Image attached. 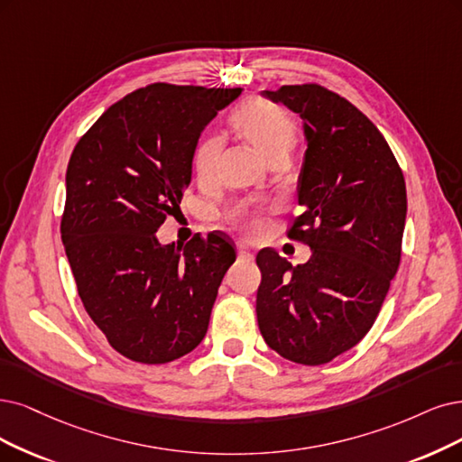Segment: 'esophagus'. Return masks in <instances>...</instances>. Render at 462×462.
<instances>
[{"mask_svg":"<svg viewBox=\"0 0 462 462\" xmlns=\"http://www.w3.org/2000/svg\"><path fill=\"white\" fill-rule=\"evenodd\" d=\"M237 259H242V261H253V253H251L249 249H245V247H240V249H237Z\"/></svg>","mask_w":462,"mask_h":462,"instance_id":"obj_1","label":"esophagus"}]
</instances>
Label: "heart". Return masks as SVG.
<instances>
[{
	"label": "heart",
	"mask_w": 462,
	"mask_h": 462,
	"mask_svg": "<svg viewBox=\"0 0 462 462\" xmlns=\"http://www.w3.org/2000/svg\"><path fill=\"white\" fill-rule=\"evenodd\" d=\"M228 122L242 139L257 150L266 162L287 158L297 143V127L285 116V112L266 98H251L237 106ZM222 143L218 136H205L194 150L192 167L198 182L209 184L215 177L217 162L220 156ZM230 218L245 230L259 226V218L253 217L245 208H237L230 213Z\"/></svg>",
	"instance_id": "heart-1"
}]
</instances>
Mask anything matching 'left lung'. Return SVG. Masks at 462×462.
I'll return each instance as SVG.
<instances>
[{
	"label": "left lung",
	"instance_id": "8db88e82",
	"mask_svg": "<svg viewBox=\"0 0 462 462\" xmlns=\"http://www.w3.org/2000/svg\"><path fill=\"white\" fill-rule=\"evenodd\" d=\"M263 95L304 122V211L287 237L312 257L291 266L259 251V329L285 360L321 365L360 343L381 310L402 259L405 180L383 133L345 97L318 83Z\"/></svg>",
	"mask_w": 462,
	"mask_h": 462
}]
</instances>
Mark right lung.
I'll use <instances>...</instances> for the list:
<instances>
[{"label":"right lung","mask_w":462,"mask_h":462,"mask_svg":"<svg viewBox=\"0 0 462 462\" xmlns=\"http://www.w3.org/2000/svg\"><path fill=\"white\" fill-rule=\"evenodd\" d=\"M242 88L152 83L117 100L78 141L66 169L60 236L85 312L110 346L139 364H167L208 333L236 261L225 234L162 245L179 211L203 127Z\"/></svg>","instance_id":"right-lung-1"}]
</instances>
